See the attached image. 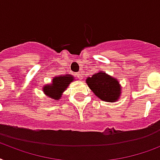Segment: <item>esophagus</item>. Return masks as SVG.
Returning a JSON list of instances; mask_svg holds the SVG:
<instances>
[{"instance_id":"obj_1","label":"esophagus","mask_w":160,"mask_h":160,"mask_svg":"<svg viewBox=\"0 0 160 160\" xmlns=\"http://www.w3.org/2000/svg\"><path fill=\"white\" fill-rule=\"evenodd\" d=\"M77 76H78V77L79 79H82V74H81V73H80V72H78Z\"/></svg>"}]
</instances>
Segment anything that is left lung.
<instances>
[{"instance_id": "obj_1", "label": "left lung", "mask_w": 160, "mask_h": 160, "mask_svg": "<svg viewBox=\"0 0 160 160\" xmlns=\"http://www.w3.org/2000/svg\"><path fill=\"white\" fill-rule=\"evenodd\" d=\"M88 87L95 95L104 101H116L120 96L121 88L118 80L107 75L105 72H99L87 79Z\"/></svg>"}]
</instances>
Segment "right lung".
I'll return each instance as SVG.
<instances>
[{
    "mask_svg": "<svg viewBox=\"0 0 160 160\" xmlns=\"http://www.w3.org/2000/svg\"><path fill=\"white\" fill-rule=\"evenodd\" d=\"M72 77L71 75H64L55 77L52 81V84L47 85L43 88L45 94L50 96L54 100H59L62 93L66 88H68V84L72 81Z\"/></svg>",
    "mask_w": 160,
    "mask_h": 160,
    "instance_id": "right-lung-1",
    "label": "right lung"
}]
</instances>
